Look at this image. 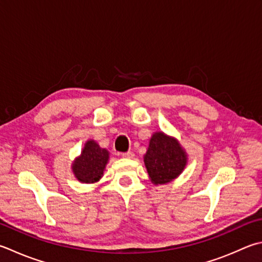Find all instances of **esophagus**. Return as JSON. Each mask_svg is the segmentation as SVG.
<instances>
[{
    "label": "esophagus",
    "instance_id": "1",
    "mask_svg": "<svg viewBox=\"0 0 262 262\" xmlns=\"http://www.w3.org/2000/svg\"><path fill=\"white\" fill-rule=\"evenodd\" d=\"M122 157H124V159H133V157H135V154H133L132 151L122 152Z\"/></svg>",
    "mask_w": 262,
    "mask_h": 262
}]
</instances>
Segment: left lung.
Masks as SVG:
<instances>
[{
    "label": "left lung",
    "mask_w": 262,
    "mask_h": 262,
    "mask_svg": "<svg viewBox=\"0 0 262 262\" xmlns=\"http://www.w3.org/2000/svg\"><path fill=\"white\" fill-rule=\"evenodd\" d=\"M144 162L152 184L164 185L181 174L187 164V154L176 138L155 132Z\"/></svg>",
    "instance_id": "obj_1"
}]
</instances>
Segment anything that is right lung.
<instances>
[{"instance_id":"obj_1","label":"right lung","mask_w":262,"mask_h":262,"mask_svg":"<svg viewBox=\"0 0 262 262\" xmlns=\"http://www.w3.org/2000/svg\"><path fill=\"white\" fill-rule=\"evenodd\" d=\"M110 160V152L101 148L95 140H88L81 155L72 164L73 173L83 184H95L103 174Z\"/></svg>"}]
</instances>
